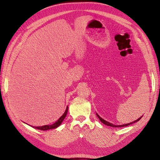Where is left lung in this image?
I'll return each instance as SVG.
<instances>
[{
	"label": "left lung",
	"mask_w": 160,
	"mask_h": 160,
	"mask_svg": "<svg viewBox=\"0 0 160 160\" xmlns=\"http://www.w3.org/2000/svg\"><path fill=\"white\" fill-rule=\"evenodd\" d=\"M96 115H97L98 118L100 119V120L102 122V123H103L104 124L107 125V126H109V127H127V126H128V125H130V124H133V123H135V122H138V121L140 120V119L142 118V117H140V118H138V120H135V121L132 122H130V123H128V124H122V125H115V124H113L110 123V122H107V121H106V120H104V119L102 118L98 113H96Z\"/></svg>",
	"instance_id": "1"
}]
</instances>
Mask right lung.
<instances>
[{"label":"right lung","mask_w":160,"mask_h":160,"mask_svg":"<svg viewBox=\"0 0 160 160\" xmlns=\"http://www.w3.org/2000/svg\"><path fill=\"white\" fill-rule=\"evenodd\" d=\"M67 112H68V107H67L65 112L63 113V115L61 116L58 120L55 123L52 124V125H45V126H42V127H33V128H34L36 129H38V130H42V131H47V130H49V129H53V128H56L57 127H58L62 123V121L64 120V119L65 118L66 115L67 114Z\"/></svg>","instance_id":"add662e5"}]
</instances>
